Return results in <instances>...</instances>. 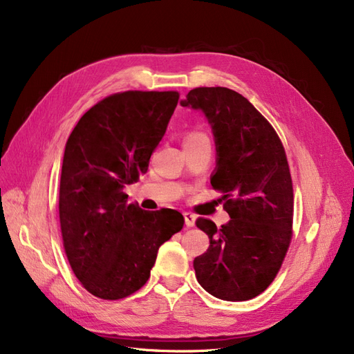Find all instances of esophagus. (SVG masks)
I'll list each match as a JSON object with an SVG mask.
<instances>
[{
  "mask_svg": "<svg viewBox=\"0 0 354 354\" xmlns=\"http://www.w3.org/2000/svg\"><path fill=\"white\" fill-rule=\"evenodd\" d=\"M196 218H197V216L194 214V213H191V212H185V213H184V219H185L187 227L194 226V223H196Z\"/></svg>",
  "mask_w": 354,
  "mask_h": 354,
  "instance_id": "34e87169",
  "label": "esophagus"
}]
</instances>
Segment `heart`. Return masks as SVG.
<instances>
[{
    "mask_svg": "<svg viewBox=\"0 0 354 354\" xmlns=\"http://www.w3.org/2000/svg\"><path fill=\"white\" fill-rule=\"evenodd\" d=\"M197 136H206L204 133H201V132H191V133H188L187 135V138L185 140H191V138H197Z\"/></svg>",
    "mask_w": 354,
    "mask_h": 354,
    "instance_id": "obj_1",
    "label": "heart"
}]
</instances>
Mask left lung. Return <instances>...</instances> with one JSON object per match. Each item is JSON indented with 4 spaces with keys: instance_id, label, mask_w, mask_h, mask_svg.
Returning <instances> with one entry per match:
<instances>
[{
    "instance_id": "8db88e82",
    "label": "left lung",
    "mask_w": 354,
    "mask_h": 354,
    "mask_svg": "<svg viewBox=\"0 0 354 354\" xmlns=\"http://www.w3.org/2000/svg\"><path fill=\"white\" fill-rule=\"evenodd\" d=\"M180 106L200 110L216 145L210 176L223 192L230 221L198 218L210 245L194 259L198 283L216 299L244 301L263 292L287 254L292 226V182L282 142L241 94L223 86L191 89Z\"/></svg>"
}]
</instances>
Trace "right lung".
I'll list each match as a JSON object with an SVG mask.
<instances>
[{
    "label": "right lung",
    "mask_w": 354,
    "mask_h": 354,
    "mask_svg": "<svg viewBox=\"0 0 354 354\" xmlns=\"http://www.w3.org/2000/svg\"><path fill=\"white\" fill-rule=\"evenodd\" d=\"M175 91L110 95L79 119L66 142L60 226L67 260L95 297L119 300L150 278L158 247L184 226L172 209L142 210L123 188L148 169L176 109Z\"/></svg>",
    "instance_id": "1"
}]
</instances>
